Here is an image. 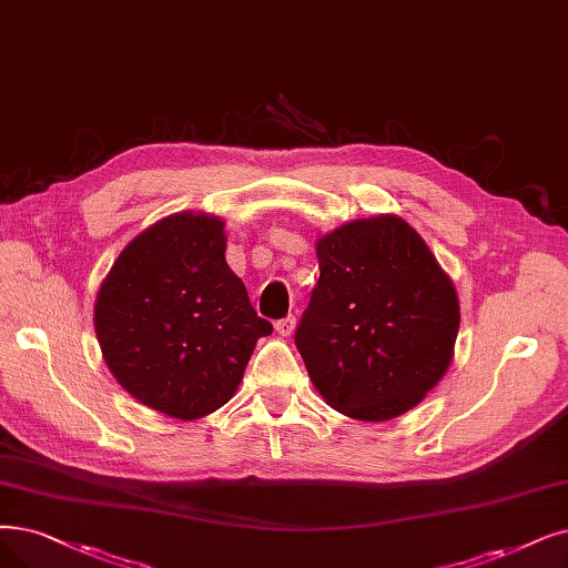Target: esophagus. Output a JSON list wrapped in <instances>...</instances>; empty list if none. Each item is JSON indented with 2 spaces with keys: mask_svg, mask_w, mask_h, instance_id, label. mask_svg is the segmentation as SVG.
I'll use <instances>...</instances> for the list:
<instances>
[{
  "mask_svg": "<svg viewBox=\"0 0 568 568\" xmlns=\"http://www.w3.org/2000/svg\"><path fill=\"white\" fill-rule=\"evenodd\" d=\"M296 316H284V320H280L277 324H275V328H277V333L280 335H284V337H288V335H293V331H296Z\"/></svg>",
  "mask_w": 568,
  "mask_h": 568,
  "instance_id": "34e87169",
  "label": "esophagus"
}]
</instances>
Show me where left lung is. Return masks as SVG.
Wrapping results in <instances>:
<instances>
[{"mask_svg": "<svg viewBox=\"0 0 568 568\" xmlns=\"http://www.w3.org/2000/svg\"><path fill=\"white\" fill-rule=\"evenodd\" d=\"M320 282L296 331L314 389L333 410L387 422L445 377L459 296L410 223L379 214L316 240Z\"/></svg>", "mask_w": 568, "mask_h": 568, "instance_id": "1", "label": "left lung"}]
</instances>
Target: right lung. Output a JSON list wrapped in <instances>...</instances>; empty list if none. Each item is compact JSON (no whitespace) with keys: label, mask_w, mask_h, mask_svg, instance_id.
<instances>
[{"label":"right lung","mask_w":568,"mask_h":568,"mask_svg":"<svg viewBox=\"0 0 568 568\" xmlns=\"http://www.w3.org/2000/svg\"><path fill=\"white\" fill-rule=\"evenodd\" d=\"M270 333L225 263L223 219L205 212L170 214L130 240L95 298V335L113 379L184 422L235 396Z\"/></svg>","instance_id":"1"}]
</instances>
